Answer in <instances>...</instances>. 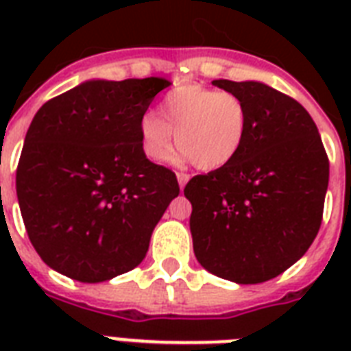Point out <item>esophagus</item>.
Here are the masks:
<instances>
[{"label":"esophagus","instance_id":"esophagus-1","mask_svg":"<svg viewBox=\"0 0 351 351\" xmlns=\"http://www.w3.org/2000/svg\"><path fill=\"white\" fill-rule=\"evenodd\" d=\"M176 178H178V186H180V189H184L187 182H189V175H187V173H176Z\"/></svg>","mask_w":351,"mask_h":351}]
</instances>
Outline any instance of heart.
Instances as JSON below:
<instances>
[{
	"label": "heart",
	"mask_w": 351,
	"mask_h": 351,
	"mask_svg": "<svg viewBox=\"0 0 351 351\" xmlns=\"http://www.w3.org/2000/svg\"><path fill=\"white\" fill-rule=\"evenodd\" d=\"M176 160L206 171L220 169L239 156L247 134V109L239 96L200 84H180L160 101V114L143 112L138 136L145 156L164 160L173 145Z\"/></svg>",
	"instance_id": "1"
}]
</instances>
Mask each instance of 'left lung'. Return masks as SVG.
Returning a JSON list of instances; mask_svg holds the SVG:
<instances>
[{"instance_id": "obj_1", "label": "left lung", "mask_w": 351, "mask_h": 351, "mask_svg": "<svg viewBox=\"0 0 351 351\" xmlns=\"http://www.w3.org/2000/svg\"><path fill=\"white\" fill-rule=\"evenodd\" d=\"M247 109L239 156L193 176L189 228L197 261L237 284H258L293 266L321 228L330 162L304 107L262 82L215 80Z\"/></svg>"}]
</instances>
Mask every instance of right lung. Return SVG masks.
<instances>
[{
    "label": "right lung",
    "mask_w": 351,
    "mask_h": 351,
    "mask_svg": "<svg viewBox=\"0 0 351 351\" xmlns=\"http://www.w3.org/2000/svg\"><path fill=\"white\" fill-rule=\"evenodd\" d=\"M165 78L89 80L32 118L16 171L25 230L54 271L104 282L143 261L178 197L175 173L149 162L138 121Z\"/></svg>",
    "instance_id": "1"
}]
</instances>
